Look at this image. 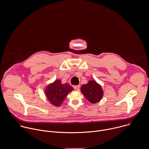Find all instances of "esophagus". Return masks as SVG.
I'll use <instances>...</instances> for the list:
<instances>
[{
    "mask_svg": "<svg viewBox=\"0 0 149 149\" xmlns=\"http://www.w3.org/2000/svg\"><path fill=\"white\" fill-rule=\"evenodd\" d=\"M80 86L79 85L74 86V90H76V91H78V90H79V89H80Z\"/></svg>",
    "mask_w": 149,
    "mask_h": 149,
    "instance_id": "esophagus-1",
    "label": "esophagus"
}]
</instances>
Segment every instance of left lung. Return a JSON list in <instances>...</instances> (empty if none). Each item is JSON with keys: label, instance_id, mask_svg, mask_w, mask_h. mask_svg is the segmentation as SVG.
Instances as JSON below:
<instances>
[{"label": "left lung", "instance_id": "1", "mask_svg": "<svg viewBox=\"0 0 149 149\" xmlns=\"http://www.w3.org/2000/svg\"><path fill=\"white\" fill-rule=\"evenodd\" d=\"M81 93L91 103L95 104L101 100L104 92L100 84L95 80H90L81 87Z\"/></svg>", "mask_w": 149, "mask_h": 149}]
</instances>
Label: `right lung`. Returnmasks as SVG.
<instances>
[{"label": "right lung", "instance_id": "right-lung-1", "mask_svg": "<svg viewBox=\"0 0 149 149\" xmlns=\"http://www.w3.org/2000/svg\"><path fill=\"white\" fill-rule=\"evenodd\" d=\"M73 90V88L68 83L62 84L61 80L58 79L46 87L45 93L47 100L52 105L59 107L62 104L67 95Z\"/></svg>", "mask_w": 149, "mask_h": 149}]
</instances>
